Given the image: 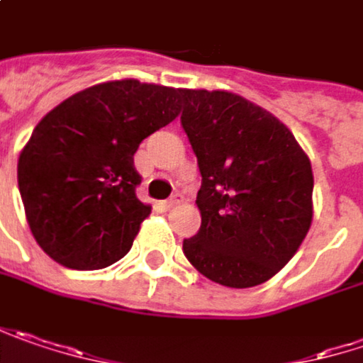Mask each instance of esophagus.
Wrapping results in <instances>:
<instances>
[{"label": "esophagus", "mask_w": 363, "mask_h": 363, "mask_svg": "<svg viewBox=\"0 0 363 363\" xmlns=\"http://www.w3.org/2000/svg\"><path fill=\"white\" fill-rule=\"evenodd\" d=\"M177 202H182V196L179 194H175L173 198H169V200H165V202H159V206L163 210H172Z\"/></svg>", "instance_id": "esophagus-1"}]
</instances>
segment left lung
<instances>
[{
    "label": "left lung",
    "instance_id": "left-lung-1",
    "mask_svg": "<svg viewBox=\"0 0 363 363\" xmlns=\"http://www.w3.org/2000/svg\"><path fill=\"white\" fill-rule=\"evenodd\" d=\"M182 128L198 159L200 230L184 255L208 280L251 288L292 259L313 220V169L294 135L228 91L182 89Z\"/></svg>",
    "mask_w": 363,
    "mask_h": 363
}]
</instances>
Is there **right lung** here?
<instances>
[{"mask_svg":"<svg viewBox=\"0 0 363 363\" xmlns=\"http://www.w3.org/2000/svg\"><path fill=\"white\" fill-rule=\"evenodd\" d=\"M179 91L136 79L87 87L40 120L18 161L28 225L71 269L122 259L151 206L136 198L138 145L179 114Z\"/></svg>","mask_w":363,"mask_h":363,"instance_id":"right-lung-1","label":"right lung"}]
</instances>
